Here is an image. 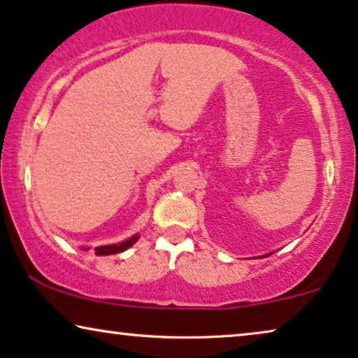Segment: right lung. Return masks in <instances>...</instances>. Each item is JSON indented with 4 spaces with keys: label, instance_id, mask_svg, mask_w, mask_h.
Wrapping results in <instances>:
<instances>
[{
    "label": "right lung",
    "instance_id": "right-lung-1",
    "mask_svg": "<svg viewBox=\"0 0 358 358\" xmlns=\"http://www.w3.org/2000/svg\"><path fill=\"white\" fill-rule=\"evenodd\" d=\"M136 241H138V234H135V236H131L130 239H127V241H124V243L109 244V246H99V248H96L94 251L97 256H109V254H117V252L125 251V249L134 246Z\"/></svg>",
    "mask_w": 358,
    "mask_h": 358
}]
</instances>
